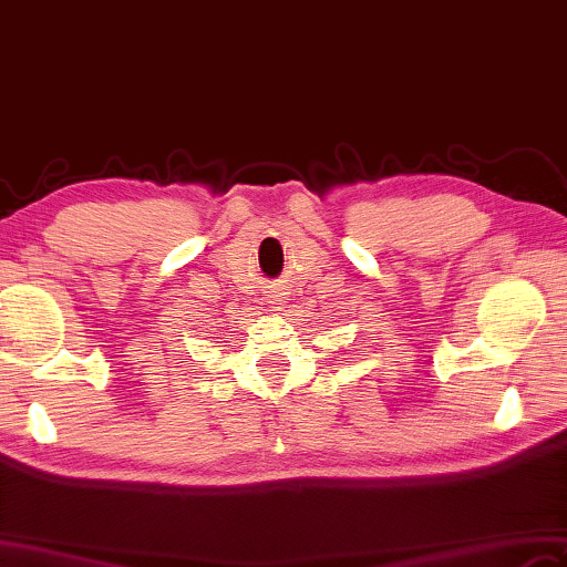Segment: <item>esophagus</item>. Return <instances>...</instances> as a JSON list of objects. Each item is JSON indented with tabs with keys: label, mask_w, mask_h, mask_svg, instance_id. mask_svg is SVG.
I'll return each mask as SVG.
<instances>
[{
	"label": "esophagus",
	"mask_w": 567,
	"mask_h": 567,
	"mask_svg": "<svg viewBox=\"0 0 567 567\" xmlns=\"http://www.w3.org/2000/svg\"><path fill=\"white\" fill-rule=\"evenodd\" d=\"M266 299H268V303H284V293H278L276 289L266 291Z\"/></svg>",
	"instance_id": "1"
}]
</instances>
